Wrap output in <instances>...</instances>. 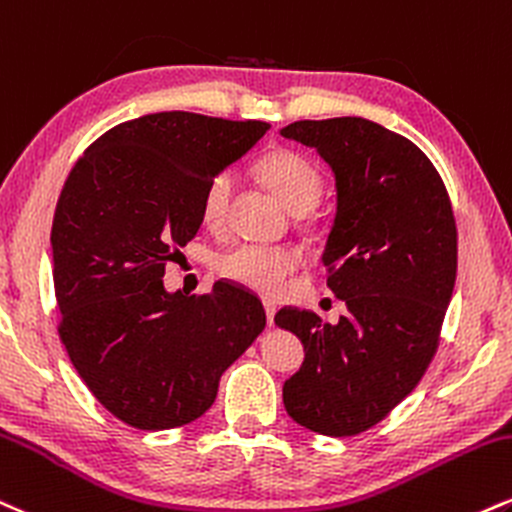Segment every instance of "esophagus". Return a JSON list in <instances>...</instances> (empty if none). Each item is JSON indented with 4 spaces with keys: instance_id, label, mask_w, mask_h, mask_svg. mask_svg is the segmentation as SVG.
Returning <instances> with one entry per match:
<instances>
[{
    "instance_id": "obj_1",
    "label": "esophagus",
    "mask_w": 512,
    "mask_h": 512,
    "mask_svg": "<svg viewBox=\"0 0 512 512\" xmlns=\"http://www.w3.org/2000/svg\"><path fill=\"white\" fill-rule=\"evenodd\" d=\"M264 312H267V324L272 326L274 324V315H276V305L272 300H264Z\"/></svg>"
}]
</instances>
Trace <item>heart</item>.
I'll return each instance as SVG.
<instances>
[{
  "mask_svg": "<svg viewBox=\"0 0 512 512\" xmlns=\"http://www.w3.org/2000/svg\"><path fill=\"white\" fill-rule=\"evenodd\" d=\"M257 176L291 212L303 214L319 202L324 193L322 169L303 152L276 147L257 162ZM236 176L224 169L207 181L200 197V217L207 229L221 231L231 209ZM305 264L303 248L291 243L255 245L243 243L219 257L217 269L224 279L262 295H274Z\"/></svg>",
  "mask_w": 512,
  "mask_h": 512,
  "instance_id": "1",
  "label": "heart"
}]
</instances>
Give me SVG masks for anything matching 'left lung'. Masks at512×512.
<instances>
[{"label": "left lung", "instance_id": "1", "mask_svg": "<svg viewBox=\"0 0 512 512\" xmlns=\"http://www.w3.org/2000/svg\"><path fill=\"white\" fill-rule=\"evenodd\" d=\"M281 135L315 147L336 174L326 286L348 307L336 326L281 307L305 346L283 384L295 422L324 436L372 429L420 384L441 341L458 272V229L443 178L405 135L360 116L295 121Z\"/></svg>", "mask_w": 512, "mask_h": 512}]
</instances>
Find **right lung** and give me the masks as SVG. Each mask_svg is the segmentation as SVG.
<instances>
[{"mask_svg": "<svg viewBox=\"0 0 512 512\" xmlns=\"http://www.w3.org/2000/svg\"><path fill=\"white\" fill-rule=\"evenodd\" d=\"M267 121L159 112L109 128L73 164L52 224L59 338L116 420L157 432L205 415L219 377L262 334L248 288L164 291L166 264L200 231L207 181Z\"/></svg>", "mask_w": 512, "mask_h": 512, "instance_id": "obj_1", "label": "right lung"}]
</instances>
